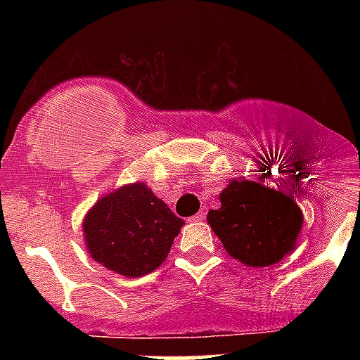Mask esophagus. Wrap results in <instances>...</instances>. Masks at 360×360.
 <instances>
[{"mask_svg": "<svg viewBox=\"0 0 360 360\" xmlns=\"http://www.w3.org/2000/svg\"><path fill=\"white\" fill-rule=\"evenodd\" d=\"M192 220H194V222H203V220H205V213H203V211H200V213L192 217Z\"/></svg>", "mask_w": 360, "mask_h": 360, "instance_id": "obj_1", "label": "esophagus"}]
</instances>
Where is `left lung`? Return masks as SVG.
I'll return each mask as SVG.
<instances>
[{
	"label": "left lung",
	"mask_w": 360,
	"mask_h": 360,
	"mask_svg": "<svg viewBox=\"0 0 360 360\" xmlns=\"http://www.w3.org/2000/svg\"><path fill=\"white\" fill-rule=\"evenodd\" d=\"M302 219L295 198L245 177L231 181L220 192V207L207 213L226 252L246 267H269L290 254Z\"/></svg>",
	"instance_id": "1"
}]
</instances>
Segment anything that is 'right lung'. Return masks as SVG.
<instances>
[{"label":"right lung","mask_w":360,"mask_h":360,"mask_svg":"<svg viewBox=\"0 0 360 360\" xmlns=\"http://www.w3.org/2000/svg\"><path fill=\"white\" fill-rule=\"evenodd\" d=\"M183 224L146 183H130L98 198L82 228L95 262L136 278L162 265Z\"/></svg>","instance_id":"right-lung-1"}]
</instances>
